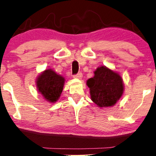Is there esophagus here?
I'll list each match as a JSON object with an SVG mask.
<instances>
[{
  "label": "esophagus",
  "mask_w": 156,
  "mask_h": 156,
  "mask_svg": "<svg viewBox=\"0 0 156 156\" xmlns=\"http://www.w3.org/2000/svg\"><path fill=\"white\" fill-rule=\"evenodd\" d=\"M73 77H74V78H79V79H80V78H82V77H83V74H82L81 73H77L76 75H74V76H73Z\"/></svg>",
  "instance_id": "esophagus-1"
}]
</instances>
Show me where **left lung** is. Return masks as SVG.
I'll return each instance as SVG.
<instances>
[{
  "mask_svg": "<svg viewBox=\"0 0 156 156\" xmlns=\"http://www.w3.org/2000/svg\"><path fill=\"white\" fill-rule=\"evenodd\" d=\"M87 83L91 99L101 108L114 105L124 90L120 76L105 66L98 67L94 71V76L89 78Z\"/></svg>",
  "mask_w": 156,
  "mask_h": 156,
  "instance_id": "obj_1",
  "label": "left lung"
}]
</instances>
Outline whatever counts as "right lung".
I'll return each mask as SVG.
<instances>
[{
    "label": "right lung",
    "mask_w": 156,
    "mask_h": 156,
    "mask_svg": "<svg viewBox=\"0 0 156 156\" xmlns=\"http://www.w3.org/2000/svg\"><path fill=\"white\" fill-rule=\"evenodd\" d=\"M64 78L52 69L44 70L37 80L39 92L51 103H55L63 91Z\"/></svg>",
    "instance_id": "obj_1"
}]
</instances>
